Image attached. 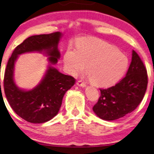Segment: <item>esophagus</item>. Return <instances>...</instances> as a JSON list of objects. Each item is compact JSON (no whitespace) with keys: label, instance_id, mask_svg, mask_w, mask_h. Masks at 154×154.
<instances>
[{"label":"esophagus","instance_id":"34e87169","mask_svg":"<svg viewBox=\"0 0 154 154\" xmlns=\"http://www.w3.org/2000/svg\"><path fill=\"white\" fill-rule=\"evenodd\" d=\"M76 84H77V85H79V86H80V87H85L86 86V85H85V83H83V82H82V81H79L76 83Z\"/></svg>","mask_w":154,"mask_h":154}]
</instances>
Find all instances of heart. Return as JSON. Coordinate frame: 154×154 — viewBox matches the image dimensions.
<instances>
[{
	"label": "heart",
	"instance_id": "b5f03b06",
	"mask_svg": "<svg viewBox=\"0 0 154 154\" xmlns=\"http://www.w3.org/2000/svg\"><path fill=\"white\" fill-rule=\"evenodd\" d=\"M64 62L71 74L84 70L90 81L98 86H109L119 81L129 66L125 54L106 42L94 38H84L76 44V49H68Z\"/></svg>",
	"mask_w": 154,
	"mask_h": 154
}]
</instances>
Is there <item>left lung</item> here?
I'll return each instance as SVG.
<instances>
[{"instance_id":"obj_1","label":"left lung","mask_w":154,"mask_h":154,"mask_svg":"<svg viewBox=\"0 0 154 154\" xmlns=\"http://www.w3.org/2000/svg\"><path fill=\"white\" fill-rule=\"evenodd\" d=\"M146 69L137 53L132 50V62L126 75L114 86L100 89L101 95L92 110L100 119L114 121L133 111L146 92Z\"/></svg>"}]
</instances>
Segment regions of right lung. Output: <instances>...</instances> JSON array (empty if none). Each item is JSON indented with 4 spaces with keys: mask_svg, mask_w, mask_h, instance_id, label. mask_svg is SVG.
I'll return each mask as SVG.
<instances>
[{
    "mask_svg": "<svg viewBox=\"0 0 154 154\" xmlns=\"http://www.w3.org/2000/svg\"><path fill=\"white\" fill-rule=\"evenodd\" d=\"M62 35V33L54 32L27 38L17 46L8 62L3 81L6 98L14 112L29 123H43L53 119L60 111L64 94L75 82L74 78L63 74L52 66L60 57L57 46ZM43 51L50 56L44 79L32 90L20 89L14 81V63L18 55Z\"/></svg>",
    "mask_w": 154,
    "mask_h": 154,
    "instance_id": "1",
    "label": "right lung"
}]
</instances>
